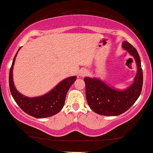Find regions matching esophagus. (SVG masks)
Returning <instances> with one entry per match:
<instances>
[{"label":"esophagus","mask_w":153,"mask_h":153,"mask_svg":"<svg viewBox=\"0 0 153 153\" xmlns=\"http://www.w3.org/2000/svg\"><path fill=\"white\" fill-rule=\"evenodd\" d=\"M86 74H87L86 71H80V75H81V76H85Z\"/></svg>","instance_id":"esophagus-1"}]
</instances>
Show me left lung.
Masks as SVG:
<instances>
[{"mask_svg": "<svg viewBox=\"0 0 153 153\" xmlns=\"http://www.w3.org/2000/svg\"><path fill=\"white\" fill-rule=\"evenodd\" d=\"M122 47L134 57L137 65V73L134 82L125 91H117L96 78H85V96L90 108L101 115L118 116L127 111L135 103L141 94L143 73L137 51L131 44L125 41Z\"/></svg>", "mask_w": 153, "mask_h": 153, "instance_id": "obj_1", "label": "left lung"}]
</instances>
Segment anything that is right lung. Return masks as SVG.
I'll return each instance as SVG.
<instances>
[{
    "mask_svg": "<svg viewBox=\"0 0 153 153\" xmlns=\"http://www.w3.org/2000/svg\"><path fill=\"white\" fill-rule=\"evenodd\" d=\"M18 51L9 72V87L13 99L25 113L36 118H46L59 113L64 106L67 93L76 80V76L65 79L50 92L42 96L26 97L17 91L13 82V67Z\"/></svg>",
    "mask_w": 153,
    "mask_h": 153,
    "instance_id": "obj_1",
    "label": "right lung"
}]
</instances>
